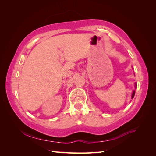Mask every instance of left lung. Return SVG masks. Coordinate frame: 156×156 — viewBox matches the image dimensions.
Returning a JSON list of instances; mask_svg holds the SVG:
<instances>
[{"mask_svg":"<svg viewBox=\"0 0 156 156\" xmlns=\"http://www.w3.org/2000/svg\"><path fill=\"white\" fill-rule=\"evenodd\" d=\"M135 88H136V83H135ZM135 90H133V93H132V95H131V99L133 98V97H134V96H135Z\"/></svg>","mask_w":156,"mask_h":156,"instance_id":"1","label":"left lung"}]
</instances>
